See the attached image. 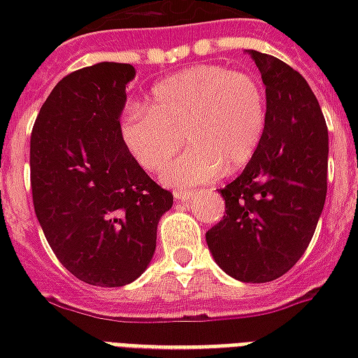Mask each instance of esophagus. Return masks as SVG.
I'll return each instance as SVG.
<instances>
[{"instance_id": "34e87169", "label": "esophagus", "mask_w": 358, "mask_h": 358, "mask_svg": "<svg viewBox=\"0 0 358 358\" xmlns=\"http://www.w3.org/2000/svg\"><path fill=\"white\" fill-rule=\"evenodd\" d=\"M174 197H176V201H189L194 194L192 192H174Z\"/></svg>"}]
</instances>
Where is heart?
<instances>
[{
  "instance_id": "obj_1",
  "label": "heart",
  "mask_w": 358,
  "mask_h": 358,
  "mask_svg": "<svg viewBox=\"0 0 358 358\" xmlns=\"http://www.w3.org/2000/svg\"><path fill=\"white\" fill-rule=\"evenodd\" d=\"M268 122V103L255 74L222 65H199L153 86L143 109L120 120V134L148 172H161L186 143L192 145L166 172V182L192 187L240 171L255 157Z\"/></svg>"
}]
</instances>
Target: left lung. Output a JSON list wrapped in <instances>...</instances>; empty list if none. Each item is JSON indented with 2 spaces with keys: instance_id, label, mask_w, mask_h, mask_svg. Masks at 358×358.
I'll return each mask as SVG.
<instances>
[{
  "instance_id": "8db88e82",
  "label": "left lung",
  "mask_w": 358,
  "mask_h": 358,
  "mask_svg": "<svg viewBox=\"0 0 358 358\" xmlns=\"http://www.w3.org/2000/svg\"><path fill=\"white\" fill-rule=\"evenodd\" d=\"M249 53L266 86V132L243 172L220 189L224 217L205 238L226 274L263 284L284 276L313 240L328 189V128L297 71Z\"/></svg>"
}]
</instances>
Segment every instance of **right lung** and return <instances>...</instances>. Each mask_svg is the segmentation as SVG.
<instances>
[{
	"label": "right lung",
	"mask_w": 358,
	"mask_h": 358,
	"mask_svg": "<svg viewBox=\"0 0 358 358\" xmlns=\"http://www.w3.org/2000/svg\"><path fill=\"white\" fill-rule=\"evenodd\" d=\"M128 63L66 74L36 117L30 186L38 222L61 264L92 285L120 287L148 268L172 194L126 148L120 113Z\"/></svg>",
	"instance_id": "obj_1"
}]
</instances>
